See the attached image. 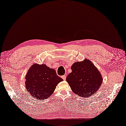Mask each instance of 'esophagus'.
<instances>
[{
    "label": "esophagus",
    "instance_id": "obj_1",
    "mask_svg": "<svg viewBox=\"0 0 126 126\" xmlns=\"http://www.w3.org/2000/svg\"><path fill=\"white\" fill-rule=\"evenodd\" d=\"M62 78L63 79V80H65V79H66V76H65V75H63V76H62Z\"/></svg>",
    "mask_w": 126,
    "mask_h": 126
}]
</instances>
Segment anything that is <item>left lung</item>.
<instances>
[{"label":"left lung","mask_w":126,"mask_h":126,"mask_svg":"<svg viewBox=\"0 0 126 126\" xmlns=\"http://www.w3.org/2000/svg\"><path fill=\"white\" fill-rule=\"evenodd\" d=\"M72 72L66 80L75 94L82 97L91 96L96 93L103 82L100 72L88 59L74 63L71 66Z\"/></svg>","instance_id":"obj_1"}]
</instances>
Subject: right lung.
I'll return each instance as SVG.
<instances>
[{"label": "right lung", "mask_w": 126, "mask_h": 126, "mask_svg": "<svg viewBox=\"0 0 126 126\" xmlns=\"http://www.w3.org/2000/svg\"><path fill=\"white\" fill-rule=\"evenodd\" d=\"M26 89L32 96L38 100L48 98L53 94L58 83L63 81L54 69L46 64L34 63L26 75Z\"/></svg>", "instance_id": "1"}]
</instances>
